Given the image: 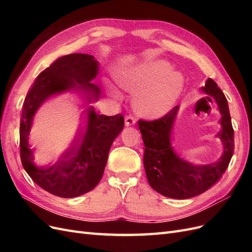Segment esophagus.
Here are the masks:
<instances>
[{"label": "esophagus", "instance_id": "34e87169", "mask_svg": "<svg viewBox=\"0 0 252 252\" xmlns=\"http://www.w3.org/2000/svg\"><path fill=\"white\" fill-rule=\"evenodd\" d=\"M135 123H136V120H135L134 117H132V116H126L125 117V124L127 126H132Z\"/></svg>", "mask_w": 252, "mask_h": 252}]
</instances>
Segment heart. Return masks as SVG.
Listing matches in <instances>:
<instances>
[{"mask_svg": "<svg viewBox=\"0 0 252 252\" xmlns=\"http://www.w3.org/2000/svg\"><path fill=\"white\" fill-rule=\"evenodd\" d=\"M113 79L120 88L132 93L135 111L147 117L163 116L170 111L185 87L184 75L172 69L165 60L122 65L114 70ZM106 90L114 98H121L120 91L108 83Z\"/></svg>", "mask_w": 252, "mask_h": 252, "instance_id": "heart-1", "label": "heart"}]
</instances>
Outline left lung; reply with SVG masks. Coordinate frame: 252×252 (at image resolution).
<instances>
[{
	"instance_id": "1",
	"label": "left lung",
	"mask_w": 252,
	"mask_h": 252,
	"mask_svg": "<svg viewBox=\"0 0 252 252\" xmlns=\"http://www.w3.org/2000/svg\"><path fill=\"white\" fill-rule=\"evenodd\" d=\"M201 91L215 100L222 116L220 120L222 129L217 135L223 144V155L217 162L195 165L174 151L171 132L179 106L161 119L139 121L145 144L143 162L149 185L157 192L171 199L184 200L205 192L222 178L233 155L234 135L226 96L211 79L206 81Z\"/></svg>"
}]
</instances>
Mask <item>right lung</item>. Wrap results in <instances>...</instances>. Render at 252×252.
<instances>
[{"mask_svg":"<svg viewBox=\"0 0 252 252\" xmlns=\"http://www.w3.org/2000/svg\"><path fill=\"white\" fill-rule=\"evenodd\" d=\"M98 73L94 57L72 53L59 58L35 79L25 97L20 123L21 161L35 184L61 197H75L93 190L101 181L114 139L124 128L121 113H96L94 104L101 90L93 80ZM67 92L84 104V125L73 146L55 163L36 165L29 148L34 114L50 97Z\"/></svg>","mask_w":252,"mask_h":252,"instance_id":"add662e5","label":"right lung"}]
</instances>
